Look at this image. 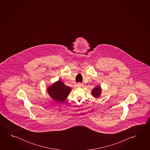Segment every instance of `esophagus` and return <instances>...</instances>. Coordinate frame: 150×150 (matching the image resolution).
Instances as JSON below:
<instances>
[{
  "label": "esophagus",
  "mask_w": 150,
  "mask_h": 150,
  "mask_svg": "<svg viewBox=\"0 0 150 150\" xmlns=\"http://www.w3.org/2000/svg\"><path fill=\"white\" fill-rule=\"evenodd\" d=\"M77 86L79 87H81V86H83V84L81 83H77Z\"/></svg>",
  "instance_id": "34e87169"
}]
</instances>
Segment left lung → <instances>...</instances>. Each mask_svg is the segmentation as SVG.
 I'll return each mask as SVG.
<instances>
[{
	"mask_svg": "<svg viewBox=\"0 0 150 150\" xmlns=\"http://www.w3.org/2000/svg\"><path fill=\"white\" fill-rule=\"evenodd\" d=\"M101 89L100 87L99 86H97L93 90L91 91L92 95L95 97V98H98L100 95Z\"/></svg>",
	"mask_w": 150,
	"mask_h": 150,
	"instance_id": "obj_1",
	"label": "left lung"
}]
</instances>
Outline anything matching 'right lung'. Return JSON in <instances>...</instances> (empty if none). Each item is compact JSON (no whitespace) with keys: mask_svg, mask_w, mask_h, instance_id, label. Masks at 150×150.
<instances>
[{"mask_svg":"<svg viewBox=\"0 0 150 150\" xmlns=\"http://www.w3.org/2000/svg\"><path fill=\"white\" fill-rule=\"evenodd\" d=\"M48 93L54 101L63 102L69 95L71 88L67 86L61 81L53 83L47 89Z\"/></svg>","mask_w":150,"mask_h":150,"instance_id":"add662e5","label":"right lung"}]
</instances>
